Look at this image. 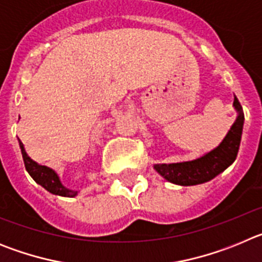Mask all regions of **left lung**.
I'll list each match as a JSON object with an SVG mask.
<instances>
[{
    "mask_svg": "<svg viewBox=\"0 0 262 262\" xmlns=\"http://www.w3.org/2000/svg\"><path fill=\"white\" fill-rule=\"evenodd\" d=\"M233 108L237 114L236 120L216 148L189 161L154 164L155 170L161 177L165 178L166 181L180 186L205 184L224 172L237 156L244 124V113L239 99L236 97L233 98Z\"/></svg>",
    "mask_w": 262,
    "mask_h": 262,
    "instance_id": "left-lung-1",
    "label": "left lung"
}]
</instances>
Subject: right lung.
I'll return each instance as SVG.
<instances>
[{
  "label": "right lung",
  "instance_id": "1",
  "mask_svg": "<svg viewBox=\"0 0 262 262\" xmlns=\"http://www.w3.org/2000/svg\"><path fill=\"white\" fill-rule=\"evenodd\" d=\"M20 152H22L23 161H25V166H26V170L29 172V174L31 176L32 180L39 184L40 186H43L47 191H50L51 194H55V195L60 196H68V198H73L78 194L77 190H72L62 185V182L60 181V177L52 168H48L46 165H40V164L35 163L29 155L25 151V147H23L22 143L19 142Z\"/></svg>",
  "mask_w": 262,
  "mask_h": 262
}]
</instances>
